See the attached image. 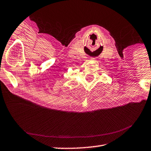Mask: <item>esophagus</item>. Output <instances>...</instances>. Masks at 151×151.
Listing matches in <instances>:
<instances>
[{
    "mask_svg": "<svg viewBox=\"0 0 151 151\" xmlns=\"http://www.w3.org/2000/svg\"><path fill=\"white\" fill-rule=\"evenodd\" d=\"M91 60H95V58H91Z\"/></svg>",
    "mask_w": 151,
    "mask_h": 151,
    "instance_id": "34e87169",
    "label": "esophagus"
}]
</instances>
